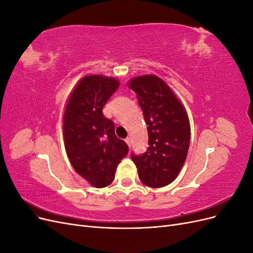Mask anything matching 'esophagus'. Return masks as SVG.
Listing matches in <instances>:
<instances>
[{"label":"esophagus","mask_w":253,"mask_h":253,"mask_svg":"<svg viewBox=\"0 0 253 253\" xmlns=\"http://www.w3.org/2000/svg\"><path fill=\"white\" fill-rule=\"evenodd\" d=\"M125 141L126 142V144L128 145V147H131V138H129V137H126V138L125 139Z\"/></svg>","instance_id":"1"}]
</instances>
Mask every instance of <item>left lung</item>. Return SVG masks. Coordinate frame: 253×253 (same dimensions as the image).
I'll return each mask as SVG.
<instances>
[{
  "instance_id": "obj_1",
  "label": "left lung",
  "mask_w": 253,
  "mask_h": 253,
  "mask_svg": "<svg viewBox=\"0 0 253 253\" xmlns=\"http://www.w3.org/2000/svg\"><path fill=\"white\" fill-rule=\"evenodd\" d=\"M128 87L137 94L148 126L147 152L131 154L139 179L151 188L168 186L187 158L191 136L188 114L169 85L155 75L135 77Z\"/></svg>"
}]
</instances>
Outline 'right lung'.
Masks as SVG:
<instances>
[{"label":"right lung","instance_id":"1","mask_svg":"<svg viewBox=\"0 0 253 253\" xmlns=\"http://www.w3.org/2000/svg\"><path fill=\"white\" fill-rule=\"evenodd\" d=\"M119 84L113 77L85 76L65 106L63 136L67 157L75 171L95 188L111 185L118 164L128 152L127 144L115 135L114 122L102 113Z\"/></svg>","mask_w":253,"mask_h":253}]
</instances>
